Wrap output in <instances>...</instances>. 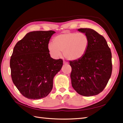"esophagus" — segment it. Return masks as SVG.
<instances>
[{"instance_id": "obj_1", "label": "esophagus", "mask_w": 123, "mask_h": 123, "mask_svg": "<svg viewBox=\"0 0 123 123\" xmlns=\"http://www.w3.org/2000/svg\"><path fill=\"white\" fill-rule=\"evenodd\" d=\"M63 64H68V62H66V61H63Z\"/></svg>"}]
</instances>
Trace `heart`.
Returning a JSON list of instances; mask_svg holds the SVG:
<instances>
[{
	"label": "heart",
	"instance_id": "b5f03b06",
	"mask_svg": "<svg viewBox=\"0 0 123 123\" xmlns=\"http://www.w3.org/2000/svg\"><path fill=\"white\" fill-rule=\"evenodd\" d=\"M89 43L86 34L66 31L56 36L53 39V43H49L48 49L55 57H60L63 52V55L67 60L75 61L84 56Z\"/></svg>",
	"mask_w": 123,
	"mask_h": 123
}]
</instances>
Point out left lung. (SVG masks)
Masks as SVG:
<instances>
[{"label": "left lung", "instance_id": "obj_1", "mask_svg": "<svg viewBox=\"0 0 123 123\" xmlns=\"http://www.w3.org/2000/svg\"><path fill=\"white\" fill-rule=\"evenodd\" d=\"M78 31L85 33L89 43L82 58L69 61L72 86L82 96H95L104 90L111 76V53L105 39L96 31L90 28Z\"/></svg>", "mask_w": 123, "mask_h": 123}]
</instances>
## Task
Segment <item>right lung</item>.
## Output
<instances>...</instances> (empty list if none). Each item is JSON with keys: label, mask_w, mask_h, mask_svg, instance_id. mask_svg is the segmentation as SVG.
I'll return each instance as SVG.
<instances>
[{"label": "right lung", "mask_w": 123, "mask_h": 123, "mask_svg": "<svg viewBox=\"0 0 123 123\" xmlns=\"http://www.w3.org/2000/svg\"><path fill=\"white\" fill-rule=\"evenodd\" d=\"M54 31L29 32L18 42L11 57L13 84L27 98L45 97L53 88V79L63 65L61 59L50 56L48 44Z\"/></svg>", "instance_id": "right-lung-1"}]
</instances>
